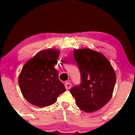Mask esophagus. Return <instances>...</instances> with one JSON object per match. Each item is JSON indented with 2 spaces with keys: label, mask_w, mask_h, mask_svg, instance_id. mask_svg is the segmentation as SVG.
<instances>
[{
  "label": "esophagus",
  "mask_w": 135,
  "mask_h": 135,
  "mask_svg": "<svg viewBox=\"0 0 135 135\" xmlns=\"http://www.w3.org/2000/svg\"><path fill=\"white\" fill-rule=\"evenodd\" d=\"M65 87H66V90H69L71 89V87H72V84L71 82H66L65 84Z\"/></svg>",
  "instance_id": "obj_1"
}]
</instances>
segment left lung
<instances>
[{
	"label": "left lung",
	"instance_id": "1",
	"mask_svg": "<svg viewBox=\"0 0 135 135\" xmlns=\"http://www.w3.org/2000/svg\"><path fill=\"white\" fill-rule=\"evenodd\" d=\"M82 83L70 92L83 111L93 112L103 108L111 99L116 81L114 68L103 53L90 49L74 50Z\"/></svg>",
	"mask_w": 135,
	"mask_h": 135
}]
</instances>
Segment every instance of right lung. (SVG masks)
<instances>
[{"label": "right lung", "instance_id": "right-lung-1", "mask_svg": "<svg viewBox=\"0 0 135 135\" xmlns=\"http://www.w3.org/2000/svg\"><path fill=\"white\" fill-rule=\"evenodd\" d=\"M60 51L48 49L38 52L26 62L18 77L24 98L34 106L45 108L54 104L66 91L55 68Z\"/></svg>", "mask_w": 135, "mask_h": 135}]
</instances>
